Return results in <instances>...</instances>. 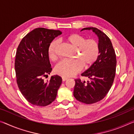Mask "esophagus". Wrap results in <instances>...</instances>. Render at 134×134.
Instances as JSON below:
<instances>
[{
    "mask_svg": "<svg viewBox=\"0 0 134 134\" xmlns=\"http://www.w3.org/2000/svg\"><path fill=\"white\" fill-rule=\"evenodd\" d=\"M68 79L67 77H62V80H63V82H65V80H67Z\"/></svg>",
    "mask_w": 134,
    "mask_h": 134,
    "instance_id": "1",
    "label": "esophagus"
}]
</instances>
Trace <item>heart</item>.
<instances>
[{"mask_svg":"<svg viewBox=\"0 0 134 134\" xmlns=\"http://www.w3.org/2000/svg\"><path fill=\"white\" fill-rule=\"evenodd\" d=\"M67 43L76 48L75 60H63L55 68V71L63 77H71L79 73L83 66L90 67L97 61L99 54V46L95 39H85L78 34H72L66 37ZM59 45L58 40H54L48 47L49 58L55 61L58 58L57 49Z\"/></svg>","mask_w":134,"mask_h":134,"instance_id":"b5f03b06","label":"heart"}]
</instances>
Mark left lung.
I'll return each mask as SVG.
<instances>
[{
	"label": "left lung",
	"instance_id": "left-lung-1",
	"mask_svg": "<svg viewBox=\"0 0 134 134\" xmlns=\"http://www.w3.org/2000/svg\"><path fill=\"white\" fill-rule=\"evenodd\" d=\"M92 30L98 38L99 55L94 64L81 74L90 81L75 80L73 95L77 101L91 104L103 99L113 85L116 74V57L110 39L95 27H86L81 30Z\"/></svg>",
	"mask_w": 134,
	"mask_h": 134
}]
</instances>
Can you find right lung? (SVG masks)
I'll return each mask as SVG.
<instances>
[{
    "label": "right lung",
    "mask_w": 134,
    "mask_h": 134,
    "mask_svg": "<svg viewBox=\"0 0 134 134\" xmlns=\"http://www.w3.org/2000/svg\"><path fill=\"white\" fill-rule=\"evenodd\" d=\"M61 34L59 30L37 28L27 34L18 46L15 61L16 82L21 94L31 104L44 107L56 98L62 78L54 75L45 82L43 76L52 71L49 46Z\"/></svg>",
    "instance_id": "1"
}]
</instances>
